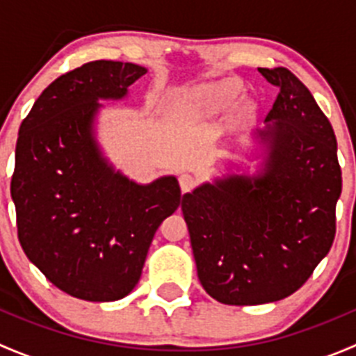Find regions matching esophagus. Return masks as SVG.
<instances>
[{
    "label": "esophagus",
    "mask_w": 356,
    "mask_h": 356,
    "mask_svg": "<svg viewBox=\"0 0 356 356\" xmlns=\"http://www.w3.org/2000/svg\"><path fill=\"white\" fill-rule=\"evenodd\" d=\"M179 184H181L182 193H188V191H191L193 188H195L196 181H195V177H193L191 174H182L181 177H179Z\"/></svg>",
    "instance_id": "obj_1"
}]
</instances>
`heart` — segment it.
I'll use <instances>...</instances> for the list:
<instances>
[{"instance_id":"obj_1","label":"heart","mask_w":356,"mask_h":356,"mask_svg":"<svg viewBox=\"0 0 356 356\" xmlns=\"http://www.w3.org/2000/svg\"><path fill=\"white\" fill-rule=\"evenodd\" d=\"M239 92H241V88H239L236 82L229 81V82H224V84L217 86V88L213 89V92H211V98H213L215 102L231 103L238 98Z\"/></svg>"}]
</instances>
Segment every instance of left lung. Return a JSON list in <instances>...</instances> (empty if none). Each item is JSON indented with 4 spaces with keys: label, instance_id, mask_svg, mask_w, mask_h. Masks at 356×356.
Returning a JSON list of instances; mask_svg holds the SVG:
<instances>
[{
    "label": "left lung",
    "instance_id": "1",
    "mask_svg": "<svg viewBox=\"0 0 356 356\" xmlns=\"http://www.w3.org/2000/svg\"><path fill=\"white\" fill-rule=\"evenodd\" d=\"M279 95L254 138L253 174H225L182 196L198 279L224 305L279 301L331 250L341 167L331 122L288 68H258Z\"/></svg>",
    "mask_w": 356,
    "mask_h": 356
}]
</instances>
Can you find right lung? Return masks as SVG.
Wrapping results in <instances>:
<instances>
[{"mask_svg": "<svg viewBox=\"0 0 356 356\" xmlns=\"http://www.w3.org/2000/svg\"><path fill=\"white\" fill-rule=\"evenodd\" d=\"M136 63H84L60 75L24 118L12 200L19 241L49 282L86 301L127 296L161 222L181 204L174 175L138 184L96 139L99 99H124L146 74Z\"/></svg>", "mask_w": 356, "mask_h": 356, "instance_id": "add662e5", "label": "right lung"}]
</instances>
